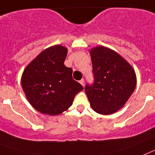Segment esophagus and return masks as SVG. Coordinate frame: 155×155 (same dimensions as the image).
<instances>
[{
    "label": "esophagus",
    "instance_id": "obj_1",
    "mask_svg": "<svg viewBox=\"0 0 155 155\" xmlns=\"http://www.w3.org/2000/svg\"><path fill=\"white\" fill-rule=\"evenodd\" d=\"M84 82H85V81H84V79H82L81 80H79V83H80V84H81L83 87L84 86Z\"/></svg>",
    "mask_w": 155,
    "mask_h": 155
}]
</instances>
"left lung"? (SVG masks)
Returning a JSON list of instances; mask_svg holds the SVG:
<instances>
[{"label":"left lung","mask_w":155,"mask_h":155,"mask_svg":"<svg viewBox=\"0 0 155 155\" xmlns=\"http://www.w3.org/2000/svg\"><path fill=\"white\" fill-rule=\"evenodd\" d=\"M91 56L94 83L86 84L85 92L94 111L111 115L123 107L134 93L136 73L123 58L109 48H93Z\"/></svg>","instance_id":"8db88e82"}]
</instances>
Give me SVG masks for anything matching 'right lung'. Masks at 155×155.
<instances>
[{
  "mask_svg": "<svg viewBox=\"0 0 155 155\" xmlns=\"http://www.w3.org/2000/svg\"><path fill=\"white\" fill-rule=\"evenodd\" d=\"M68 50L55 45L44 50L24 70L21 87L35 109L50 115H59L72 105L83 90L72 79V69L64 64Z\"/></svg>",
  "mask_w": 155,
  "mask_h": 155,
  "instance_id": "1",
  "label": "right lung"
}]
</instances>
